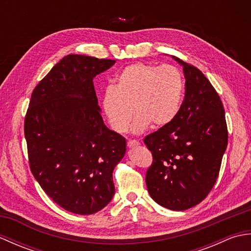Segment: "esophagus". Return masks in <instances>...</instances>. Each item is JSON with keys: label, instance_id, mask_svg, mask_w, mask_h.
Listing matches in <instances>:
<instances>
[{"label": "esophagus", "instance_id": "obj_1", "mask_svg": "<svg viewBox=\"0 0 251 251\" xmlns=\"http://www.w3.org/2000/svg\"><path fill=\"white\" fill-rule=\"evenodd\" d=\"M139 145H140V143L138 142L137 140H128V141H127V147H128V148L138 147Z\"/></svg>", "mask_w": 251, "mask_h": 251}]
</instances>
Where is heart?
Listing matches in <instances>:
<instances>
[{
  "mask_svg": "<svg viewBox=\"0 0 251 251\" xmlns=\"http://www.w3.org/2000/svg\"><path fill=\"white\" fill-rule=\"evenodd\" d=\"M183 90L182 74L176 67L132 63L116 76L114 87L105 89L102 109L112 129L120 134L127 129L135 112L131 131L141 134L150 124L161 128L176 119Z\"/></svg>",
  "mask_w": 251,
  "mask_h": 251,
  "instance_id": "obj_1",
  "label": "heart"
}]
</instances>
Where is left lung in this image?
I'll use <instances>...</instances> for the list:
<instances>
[{
	"mask_svg": "<svg viewBox=\"0 0 251 251\" xmlns=\"http://www.w3.org/2000/svg\"><path fill=\"white\" fill-rule=\"evenodd\" d=\"M183 68L185 96L169 125L145 138L153 164L149 194L170 210H185L205 199L215 185L227 146L226 114L219 95L199 69L173 56Z\"/></svg>",
	"mask_w": 251,
	"mask_h": 251,
	"instance_id": "1",
	"label": "left lung"
}]
</instances>
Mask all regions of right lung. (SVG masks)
<instances>
[{
	"mask_svg": "<svg viewBox=\"0 0 251 251\" xmlns=\"http://www.w3.org/2000/svg\"><path fill=\"white\" fill-rule=\"evenodd\" d=\"M115 60L68 55L31 96L25 120L31 172L63 209L96 214L113 199L126 140L104 125L93 79Z\"/></svg>",
	"mask_w": 251,
	"mask_h": 251,
	"instance_id": "obj_1",
	"label": "right lung"
}]
</instances>
